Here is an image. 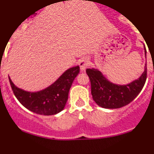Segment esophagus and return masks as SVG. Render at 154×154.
I'll list each match as a JSON object with an SVG mask.
<instances>
[{"label":"esophagus","instance_id":"1","mask_svg":"<svg viewBox=\"0 0 154 154\" xmlns=\"http://www.w3.org/2000/svg\"><path fill=\"white\" fill-rule=\"evenodd\" d=\"M79 64L80 69H81V71H84L87 67H88V66H89V61L85 58H82L81 60L79 61Z\"/></svg>","mask_w":154,"mask_h":154}]
</instances>
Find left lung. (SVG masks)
<instances>
[{
  "label": "left lung",
  "mask_w": 154,
  "mask_h": 154,
  "mask_svg": "<svg viewBox=\"0 0 154 154\" xmlns=\"http://www.w3.org/2000/svg\"><path fill=\"white\" fill-rule=\"evenodd\" d=\"M85 72L90 80L92 99L99 106L106 109L121 108L131 103L142 90L147 76L146 65L138 79L128 85H119L109 82L99 70L87 69Z\"/></svg>",
  "instance_id": "left-lung-1"
}]
</instances>
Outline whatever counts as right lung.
<instances>
[{
    "instance_id": "add662e5",
    "label": "right lung",
    "mask_w": 154,
    "mask_h": 154,
    "mask_svg": "<svg viewBox=\"0 0 154 154\" xmlns=\"http://www.w3.org/2000/svg\"><path fill=\"white\" fill-rule=\"evenodd\" d=\"M79 70V66L68 69L52 85L38 92H29L18 89L10 78L9 82L13 93L25 108L39 115H55L65 107L69 89Z\"/></svg>"
}]
</instances>
